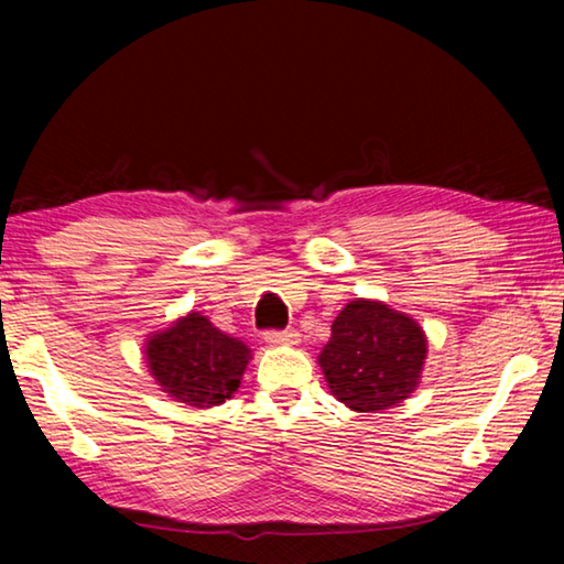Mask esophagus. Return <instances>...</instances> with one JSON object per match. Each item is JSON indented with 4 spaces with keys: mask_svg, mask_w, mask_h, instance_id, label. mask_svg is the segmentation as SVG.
I'll use <instances>...</instances> for the list:
<instances>
[{
    "mask_svg": "<svg viewBox=\"0 0 564 564\" xmlns=\"http://www.w3.org/2000/svg\"><path fill=\"white\" fill-rule=\"evenodd\" d=\"M264 341L272 344V346H292V344H300V334L297 330H267L264 334Z\"/></svg>",
    "mask_w": 564,
    "mask_h": 564,
    "instance_id": "1",
    "label": "esophagus"
}]
</instances>
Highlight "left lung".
<instances>
[{
    "label": "left lung",
    "mask_w": 564,
    "mask_h": 564,
    "mask_svg": "<svg viewBox=\"0 0 564 564\" xmlns=\"http://www.w3.org/2000/svg\"><path fill=\"white\" fill-rule=\"evenodd\" d=\"M426 336L419 323L372 300H354L336 315L321 369L334 395L359 413L384 411L419 384Z\"/></svg>",
    "instance_id": "1"
}]
</instances>
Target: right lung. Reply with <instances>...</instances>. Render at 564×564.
I'll return each instance as SVG.
<instances>
[{"mask_svg": "<svg viewBox=\"0 0 564 564\" xmlns=\"http://www.w3.org/2000/svg\"><path fill=\"white\" fill-rule=\"evenodd\" d=\"M145 357L164 392L180 403L210 408L234 395L251 351L215 328L205 315L189 313L153 336Z\"/></svg>", "mask_w": 564, "mask_h": 564, "instance_id": "obj_1", "label": "right lung"}]
</instances>
